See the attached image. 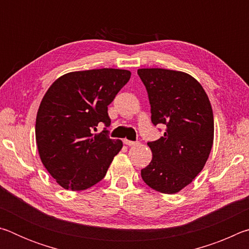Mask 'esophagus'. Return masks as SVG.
<instances>
[{
	"label": "esophagus",
	"instance_id": "34e87169",
	"mask_svg": "<svg viewBox=\"0 0 249 249\" xmlns=\"http://www.w3.org/2000/svg\"><path fill=\"white\" fill-rule=\"evenodd\" d=\"M124 144L127 145V146H137L140 142H132V141H128V140H124Z\"/></svg>",
	"mask_w": 249,
	"mask_h": 249
}]
</instances>
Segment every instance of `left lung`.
Here are the masks:
<instances>
[{
	"label": "left lung",
	"instance_id": "left-lung-1",
	"mask_svg": "<svg viewBox=\"0 0 249 249\" xmlns=\"http://www.w3.org/2000/svg\"><path fill=\"white\" fill-rule=\"evenodd\" d=\"M150 103L151 122L163 124L159 140L148 142L153 153L142 178L154 190L174 195L203 169L214 138L210 100L192 75L161 68L138 69Z\"/></svg>",
	"mask_w": 249,
	"mask_h": 249
}]
</instances>
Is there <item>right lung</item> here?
Segmentation results:
<instances>
[{"instance_id":"1","label":"right lung","mask_w":249,"mask_h":249,"mask_svg":"<svg viewBox=\"0 0 249 249\" xmlns=\"http://www.w3.org/2000/svg\"><path fill=\"white\" fill-rule=\"evenodd\" d=\"M130 71L92 69L58 78L46 92L36 116V142L43 165L67 190L81 191L102 180L123 142L107 130V107L128 82Z\"/></svg>"}]
</instances>
